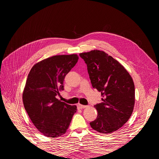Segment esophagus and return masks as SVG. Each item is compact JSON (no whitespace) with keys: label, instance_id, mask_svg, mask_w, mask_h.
I'll return each instance as SVG.
<instances>
[{"label":"esophagus","instance_id":"esophagus-1","mask_svg":"<svg viewBox=\"0 0 159 159\" xmlns=\"http://www.w3.org/2000/svg\"><path fill=\"white\" fill-rule=\"evenodd\" d=\"M77 106H78V109H84V108H85L86 107V105H81V104H78V105H77Z\"/></svg>","mask_w":159,"mask_h":159}]
</instances>
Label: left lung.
Listing matches in <instances>:
<instances>
[{
	"instance_id": "1",
	"label": "left lung",
	"mask_w": 159,
	"mask_h": 159,
	"mask_svg": "<svg viewBox=\"0 0 159 159\" xmlns=\"http://www.w3.org/2000/svg\"><path fill=\"white\" fill-rule=\"evenodd\" d=\"M87 64L93 88L102 93V102L94 107L97 119L91 128L109 134L121 128L131 116L134 105V85L131 76L116 60L98 50L80 54Z\"/></svg>"
}]
</instances>
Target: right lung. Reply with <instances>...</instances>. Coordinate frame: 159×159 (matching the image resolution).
<instances>
[{
  "mask_svg": "<svg viewBox=\"0 0 159 159\" xmlns=\"http://www.w3.org/2000/svg\"><path fill=\"white\" fill-rule=\"evenodd\" d=\"M77 54L48 57L34 66L22 94L24 106L38 131L48 137H60L68 129L76 105L58 100L65 76L78 60Z\"/></svg>",
  "mask_w": 159,
  "mask_h": 159,
  "instance_id": "obj_1",
  "label": "right lung"
}]
</instances>
